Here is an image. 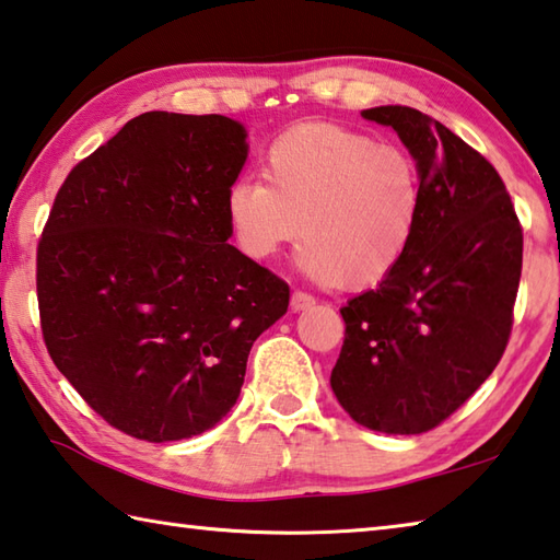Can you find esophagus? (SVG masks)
Listing matches in <instances>:
<instances>
[{"instance_id": "34e87169", "label": "esophagus", "mask_w": 560, "mask_h": 560, "mask_svg": "<svg viewBox=\"0 0 560 560\" xmlns=\"http://www.w3.org/2000/svg\"><path fill=\"white\" fill-rule=\"evenodd\" d=\"M315 303V299L306 291H293L291 293V311H306Z\"/></svg>"}]
</instances>
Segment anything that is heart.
I'll use <instances>...</instances> for the list:
<instances>
[{
	"label": "heart",
	"instance_id": "heart-1",
	"mask_svg": "<svg viewBox=\"0 0 560 560\" xmlns=\"http://www.w3.org/2000/svg\"><path fill=\"white\" fill-rule=\"evenodd\" d=\"M259 178L225 192L242 254L267 261L299 237V267L318 283L368 289L399 267L421 212L411 154L338 125H301L271 141Z\"/></svg>",
	"mask_w": 560,
	"mask_h": 560
}]
</instances>
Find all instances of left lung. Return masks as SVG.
Wrapping results in <instances>:
<instances>
[{"label": "left lung", "mask_w": 560, "mask_h": 560, "mask_svg": "<svg viewBox=\"0 0 560 560\" xmlns=\"http://www.w3.org/2000/svg\"><path fill=\"white\" fill-rule=\"evenodd\" d=\"M419 164L413 240L377 289L340 308L330 386L372 431L413 435L453 416L502 360L522 279V222L497 168L413 107L362 112Z\"/></svg>", "instance_id": "1"}]
</instances>
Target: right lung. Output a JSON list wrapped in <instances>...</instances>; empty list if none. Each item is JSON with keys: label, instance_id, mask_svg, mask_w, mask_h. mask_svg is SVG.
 Wrapping results in <instances>:
<instances>
[{"label": "right lung", "instance_id": "add662e5", "mask_svg": "<svg viewBox=\"0 0 560 560\" xmlns=\"http://www.w3.org/2000/svg\"><path fill=\"white\" fill-rule=\"evenodd\" d=\"M222 115L144 112L73 166L36 249L40 332L95 413L139 441L198 435L235 406L289 283L228 245L247 161Z\"/></svg>", "mask_w": 560, "mask_h": 560}]
</instances>
